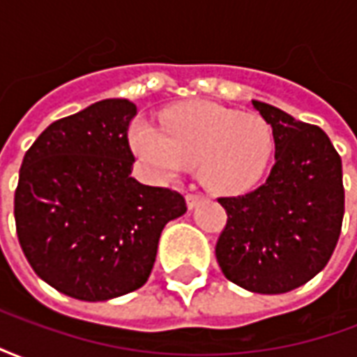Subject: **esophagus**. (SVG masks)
I'll return each mask as SVG.
<instances>
[{
    "instance_id": "1",
    "label": "esophagus",
    "mask_w": 357,
    "mask_h": 357,
    "mask_svg": "<svg viewBox=\"0 0 357 357\" xmlns=\"http://www.w3.org/2000/svg\"><path fill=\"white\" fill-rule=\"evenodd\" d=\"M204 201V195L201 193H187V206L189 208H195L197 204H201Z\"/></svg>"
}]
</instances>
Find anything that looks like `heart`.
I'll list each match as a JSON object with an SVG mask.
<instances>
[{
	"label": "heart",
	"instance_id": "obj_1",
	"mask_svg": "<svg viewBox=\"0 0 357 357\" xmlns=\"http://www.w3.org/2000/svg\"><path fill=\"white\" fill-rule=\"evenodd\" d=\"M132 145L156 178L168 179L183 166L199 164L208 187L241 191L264 176L273 155V133L256 114L183 102L164 114L160 128L135 122Z\"/></svg>",
	"mask_w": 357,
	"mask_h": 357
}]
</instances>
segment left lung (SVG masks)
Segmentation results:
<instances>
[{
	"instance_id": "8db88e82",
	"label": "left lung",
	"mask_w": 357,
	"mask_h": 357,
	"mask_svg": "<svg viewBox=\"0 0 357 357\" xmlns=\"http://www.w3.org/2000/svg\"><path fill=\"white\" fill-rule=\"evenodd\" d=\"M271 126L275 164L255 191L220 197L227 224L216 260L231 283L281 294L321 271L337 247L344 216L342 162L319 126L252 101Z\"/></svg>"
}]
</instances>
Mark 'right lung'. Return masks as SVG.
Masks as SVG:
<instances>
[{"mask_svg":"<svg viewBox=\"0 0 357 357\" xmlns=\"http://www.w3.org/2000/svg\"><path fill=\"white\" fill-rule=\"evenodd\" d=\"M137 107L105 99L50 124L22 158L15 224L36 275L73 298L102 302L147 283L164 225L183 195L132 178Z\"/></svg>","mask_w":357,"mask_h":357,"instance_id":"obj_1","label":"right lung"}]
</instances>
